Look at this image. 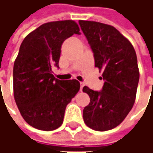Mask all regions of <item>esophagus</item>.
<instances>
[{
  "mask_svg": "<svg viewBox=\"0 0 153 153\" xmlns=\"http://www.w3.org/2000/svg\"><path fill=\"white\" fill-rule=\"evenodd\" d=\"M84 86V84L83 83H80V91L82 92V90H83V88Z\"/></svg>",
  "mask_w": 153,
  "mask_h": 153,
  "instance_id": "obj_1",
  "label": "esophagus"
}]
</instances>
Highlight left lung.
<instances>
[{
    "instance_id": "obj_1",
    "label": "left lung",
    "mask_w": 153,
    "mask_h": 153,
    "mask_svg": "<svg viewBox=\"0 0 153 153\" xmlns=\"http://www.w3.org/2000/svg\"><path fill=\"white\" fill-rule=\"evenodd\" d=\"M79 24L105 81L100 92L83 87L90 97L83 120L94 130L106 131L118 126L134 104L139 80L137 56L130 42L111 25L85 20Z\"/></svg>"
}]
</instances>
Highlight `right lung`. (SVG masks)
Returning <instances> with one entry per match:
<instances>
[{"mask_svg": "<svg viewBox=\"0 0 153 153\" xmlns=\"http://www.w3.org/2000/svg\"><path fill=\"white\" fill-rule=\"evenodd\" d=\"M80 34L74 20L49 22L39 26L22 42L13 70L15 102L32 127L51 131L62 125L66 106L80 88L76 79L59 80L51 68L59 67L63 42Z\"/></svg>", "mask_w": 153, "mask_h": 153, "instance_id": "obj_1", "label": "right lung"}]
</instances>
